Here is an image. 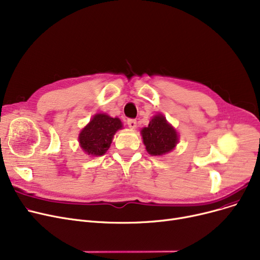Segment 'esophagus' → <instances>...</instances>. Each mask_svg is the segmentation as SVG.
I'll list each match as a JSON object with an SVG mask.
<instances>
[{"label": "esophagus", "instance_id": "esophagus-1", "mask_svg": "<svg viewBox=\"0 0 260 260\" xmlns=\"http://www.w3.org/2000/svg\"><path fill=\"white\" fill-rule=\"evenodd\" d=\"M127 125L131 129H135L137 127V121L134 120V119H128L127 120Z\"/></svg>", "mask_w": 260, "mask_h": 260}]
</instances>
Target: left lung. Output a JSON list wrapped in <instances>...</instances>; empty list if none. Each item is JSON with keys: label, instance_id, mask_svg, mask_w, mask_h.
<instances>
[{"label": "left lung", "instance_id": "8db88e82", "mask_svg": "<svg viewBox=\"0 0 260 260\" xmlns=\"http://www.w3.org/2000/svg\"><path fill=\"white\" fill-rule=\"evenodd\" d=\"M141 136L146 151L152 156L171 152L178 142L177 132L160 114L154 116L149 126L141 129Z\"/></svg>", "mask_w": 260, "mask_h": 260}]
</instances>
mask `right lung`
<instances>
[{
	"label": "right lung",
	"instance_id": "add662e5",
	"mask_svg": "<svg viewBox=\"0 0 260 260\" xmlns=\"http://www.w3.org/2000/svg\"><path fill=\"white\" fill-rule=\"evenodd\" d=\"M121 128L122 122L119 118L96 114L80 133L81 148L87 155L102 156L109 149L116 132Z\"/></svg>",
	"mask_w": 260,
	"mask_h": 260
}]
</instances>
